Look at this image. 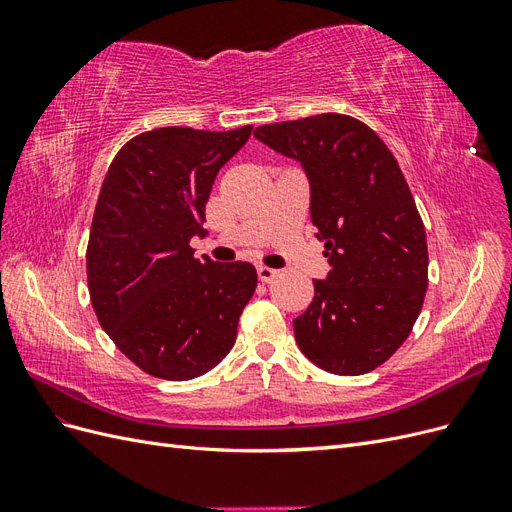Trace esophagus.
Listing matches in <instances>:
<instances>
[{
	"label": "esophagus",
	"mask_w": 512,
	"mask_h": 512,
	"mask_svg": "<svg viewBox=\"0 0 512 512\" xmlns=\"http://www.w3.org/2000/svg\"><path fill=\"white\" fill-rule=\"evenodd\" d=\"M258 280L262 282V284H271L275 277H277V271L275 269H271V267H265V265H260L258 269Z\"/></svg>",
	"instance_id": "obj_1"
}]
</instances>
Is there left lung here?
Here are the masks:
<instances>
[{
	"mask_svg": "<svg viewBox=\"0 0 512 512\" xmlns=\"http://www.w3.org/2000/svg\"><path fill=\"white\" fill-rule=\"evenodd\" d=\"M254 136L301 162L331 265L292 320L297 344L329 374H367L406 342L427 292L425 226L404 173L382 138L350 115L271 123Z\"/></svg>",
	"mask_w": 512,
	"mask_h": 512,
	"instance_id": "8db88e82",
	"label": "left lung"
}]
</instances>
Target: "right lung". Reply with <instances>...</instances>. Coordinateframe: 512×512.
Here are the masks:
<instances>
[{"label": "right lung", "mask_w": 512, "mask_h": 512, "mask_svg": "<svg viewBox=\"0 0 512 512\" xmlns=\"http://www.w3.org/2000/svg\"><path fill=\"white\" fill-rule=\"evenodd\" d=\"M252 126L228 132L156 128L108 166L87 243V286L102 329L145 374L192 380L235 346L258 284L250 262L194 258L220 168Z\"/></svg>", "instance_id": "add662e5"}]
</instances>
